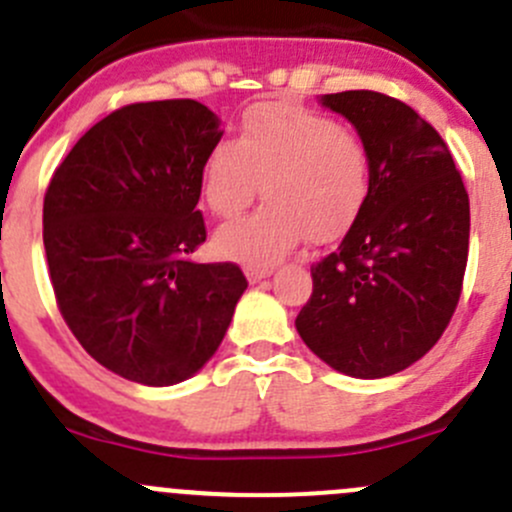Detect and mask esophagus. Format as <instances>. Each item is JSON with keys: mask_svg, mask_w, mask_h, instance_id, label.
<instances>
[{"mask_svg": "<svg viewBox=\"0 0 512 512\" xmlns=\"http://www.w3.org/2000/svg\"><path fill=\"white\" fill-rule=\"evenodd\" d=\"M245 275H247V280H250V282H260V280H265L267 275H272V267L247 265V267H245Z\"/></svg>", "mask_w": 512, "mask_h": 512, "instance_id": "1", "label": "esophagus"}]
</instances>
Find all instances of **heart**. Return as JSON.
Masks as SVG:
<instances>
[{
  "label": "heart",
  "instance_id": "1",
  "mask_svg": "<svg viewBox=\"0 0 512 512\" xmlns=\"http://www.w3.org/2000/svg\"><path fill=\"white\" fill-rule=\"evenodd\" d=\"M252 218L225 225L218 250L270 265L304 235L327 245L352 230L371 193V148L359 131L327 113L289 103H257L240 138H223L203 163V198L218 218H237L260 195Z\"/></svg>",
  "mask_w": 512,
  "mask_h": 512
}]
</instances>
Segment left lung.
Segmentation results:
<instances>
[{
	"instance_id": "obj_1",
	"label": "left lung",
	"mask_w": 512,
	"mask_h": 512,
	"mask_svg": "<svg viewBox=\"0 0 512 512\" xmlns=\"http://www.w3.org/2000/svg\"><path fill=\"white\" fill-rule=\"evenodd\" d=\"M371 148V193L342 245L312 265L299 337L332 369L381 379L421 359L458 307L471 205L436 128L379 91L327 94Z\"/></svg>"
}]
</instances>
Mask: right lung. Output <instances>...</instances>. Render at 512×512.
<instances>
[{"instance_id":"add662e5","label":"right lung","mask_w":512,"mask_h":512,"mask_svg":"<svg viewBox=\"0 0 512 512\" xmlns=\"http://www.w3.org/2000/svg\"><path fill=\"white\" fill-rule=\"evenodd\" d=\"M220 136L193 98L128 103L76 141L46 188L56 307L98 364L136 384L193 376L247 287L235 262H190L208 237L195 205Z\"/></svg>"}]
</instances>
